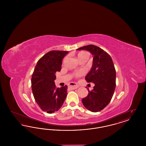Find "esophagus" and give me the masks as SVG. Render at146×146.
<instances>
[{
	"label": "esophagus",
	"instance_id": "obj_1",
	"mask_svg": "<svg viewBox=\"0 0 146 146\" xmlns=\"http://www.w3.org/2000/svg\"><path fill=\"white\" fill-rule=\"evenodd\" d=\"M70 89L72 90L76 89L77 88H79V86L78 85H70Z\"/></svg>",
	"mask_w": 146,
	"mask_h": 146
}]
</instances>
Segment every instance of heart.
<instances>
[{"label": "heart", "mask_w": 146, "mask_h": 146, "mask_svg": "<svg viewBox=\"0 0 146 146\" xmlns=\"http://www.w3.org/2000/svg\"><path fill=\"white\" fill-rule=\"evenodd\" d=\"M78 57L79 60H80V59L84 58V57H87L88 58L89 54L88 52H80V53L78 54ZM83 71H80V72H78L77 73H76V76H81L83 74Z\"/></svg>", "instance_id": "heart-1"}]
</instances>
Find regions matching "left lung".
<instances>
[{
  "instance_id": "1",
  "label": "left lung",
  "mask_w": 146,
  "mask_h": 146,
  "mask_svg": "<svg viewBox=\"0 0 146 146\" xmlns=\"http://www.w3.org/2000/svg\"><path fill=\"white\" fill-rule=\"evenodd\" d=\"M84 50L93 55L90 71L85 76L88 83H94V89L89 91L82 99L84 107L92 112L101 111L108 104L116 86V71L110 55L103 49L94 45H86L77 50Z\"/></svg>"
}]
</instances>
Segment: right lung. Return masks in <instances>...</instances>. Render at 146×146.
I'll use <instances>...</instances> for the list:
<instances>
[{
	"label": "right lung",
	"instance_id": "right-lung-1",
	"mask_svg": "<svg viewBox=\"0 0 146 146\" xmlns=\"http://www.w3.org/2000/svg\"><path fill=\"white\" fill-rule=\"evenodd\" d=\"M66 51H49L39 60L31 79L35 100L43 111L52 113L62 107L67 95V86L56 87V72L61 70Z\"/></svg>",
	"mask_w": 146,
	"mask_h": 146
}]
</instances>
